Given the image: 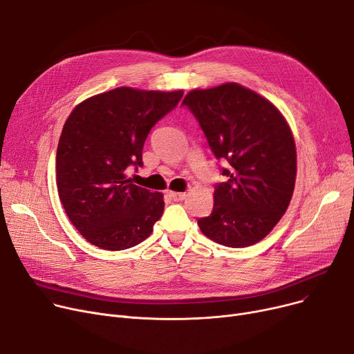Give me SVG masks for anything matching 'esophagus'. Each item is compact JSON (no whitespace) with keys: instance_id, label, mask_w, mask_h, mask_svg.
<instances>
[{"instance_id":"1","label":"esophagus","mask_w":354,"mask_h":354,"mask_svg":"<svg viewBox=\"0 0 354 354\" xmlns=\"http://www.w3.org/2000/svg\"><path fill=\"white\" fill-rule=\"evenodd\" d=\"M168 196H170L174 201H181V200H184V198H186V193H181V192H168Z\"/></svg>"}]
</instances>
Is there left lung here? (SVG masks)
<instances>
[{"instance_id":"obj_1","label":"left lung","mask_w":354,"mask_h":354,"mask_svg":"<svg viewBox=\"0 0 354 354\" xmlns=\"http://www.w3.org/2000/svg\"><path fill=\"white\" fill-rule=\"evenodd\" d=\"M183 104L197 118L222 171L201 233L227 248L255 245L287 212L295 187L297 149L290 124L266 97L239 83L193 89Z\"/></svg>"}]
</instances>
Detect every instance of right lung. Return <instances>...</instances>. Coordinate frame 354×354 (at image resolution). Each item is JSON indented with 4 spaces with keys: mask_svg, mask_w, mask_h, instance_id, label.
<instances>
[{
    "mask_svg": "<svg viewBox=\"0 0 354 354\" xmlns=\"http://www.w3.org/2000/svg\"><path fill=\"white\" fill-rule=\"evenodd\" d=\"M183 93L121 86L82 100L67 116L56 154L57 193L89 243L124 250L153 233L164 194L132 184L127 168L142 165L151 128Z\"/></svg>",
    "mask_w": 354,
    "mask_h": 354,
    "instance_id": "obj_1",
    "label": "right lung"
}]
</instances>
